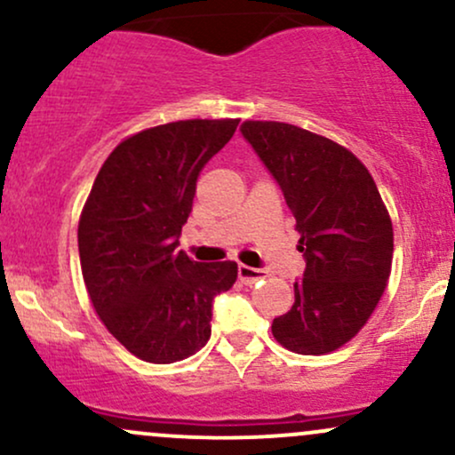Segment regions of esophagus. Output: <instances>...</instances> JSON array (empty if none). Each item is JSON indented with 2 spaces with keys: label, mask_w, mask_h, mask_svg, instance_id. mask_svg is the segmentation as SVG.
<instances>
[{
  "label": "esophagus",
  "mask_w": 455,
  "mask_h": 455,
  "mask_svg": "<svg viewBox=\"0 0 455 455\" xmlns=\"http://www.w3.org/2000/svg\"><path fill=\"white\" fill-rule=\"evenodd\" d=\"M237 274H239V280H242L243 284H254V282H259V280L265 278V271L263 269L248 267V265H239Z\"/></svg>",
  "instance_id": "esophagus-1"
}]
</instances>
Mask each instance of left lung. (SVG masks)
Returning a JSON list of instances; mask_svg holds the SVG:
<instances>
[{
	"label": "left lung",
	"instance_id": "8db88e82",
	"mask_svg": "<svg viewBox=\"0 0 455 455\" xmlns=\"http://www.w3.org/2000/svg\"><path fill=\"white\" fill-rule=\"evenodd\" d=\"M243 137L275 177L295 218L304 280L271 333L299 355L353 340L385 293L394 227L363 162L336 140L284 122H243Z\"/></svg>",
	"mask_w": 455,
	"mask_h": 455
}]
</instances>
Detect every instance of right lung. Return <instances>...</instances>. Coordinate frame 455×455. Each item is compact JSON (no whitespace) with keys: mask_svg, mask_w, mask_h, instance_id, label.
Masks as SVG:
<instances>
[{"mask_svg":"<svg viewBox=\"0 0 455 455\" xmlns=\"http://www.w3.org/2000/svg\"><path fill=\"white\" fill-rule=\"evenodd\" d=\"M239 119H184L124 139L104 160L78 218V257L93 310L134 357L175 363L212 336L213 297L237 263L180 250L203 166Z\"/></svg>","mask_w":455,"mask_h":455,"instance_id":"right-lung-1","label":"right lung"}]
</instances>
